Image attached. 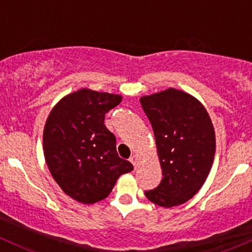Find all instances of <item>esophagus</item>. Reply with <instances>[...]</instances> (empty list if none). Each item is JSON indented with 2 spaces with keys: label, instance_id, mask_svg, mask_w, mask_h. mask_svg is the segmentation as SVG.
<instances>
[{
  "label": "esophagus",
  "instance_id": "1",
  "mask_svg": "<svg viewBox=\"0 0 252 252\" xmlns=\"http://www.w3.org/2000/svg\"><path fill=\"white\" fill-rule=\"evenodd\" d=\"M129 161L131 162V163L134 164V167H138V164H139V161H140V158H139L138 156H136V155H133V156L130 157V158H129Z\"/></svg>",
  "mask_w": 252,
  "mask_h": 252
}]
</instances>
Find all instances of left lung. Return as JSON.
<instances>
[{"instance_id":"8db88e82","label":"left lung","mask_w":252,"mask_h":252,"mask_svg":"<svg viewBox=\"0 0 252 252\" xmlns=\"http://www.w3.org/2000/svg\"><path fill=\"white\" fill-rule=\"evenodd\" d=\"M140 103L154 129L163 175L145 195L161 207L183 205L201 189L212 167L216 135L210 116L197 98L173 88L142 96Z\"/></svg>"}]
</instances>
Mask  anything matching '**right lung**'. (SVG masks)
Instances as JSON below:
<instances>
[{
	"mask_svg": "<svg viewBox=\"0 0 252 252\" xmlns=\"http://www.w3.org/2000/svg\"><path fill=\"white\" fill-rule=\"evenodd\" d=\"M121 95L80 89L61 98L44 128V155L51 175L69 197L84 205L106 199L122 174L134 169L116 150L103 124Z\"/></svg>",
	"mask_w": 252,
	"mask_h": 252,
	"instance_id": "1",
	"label": "right lung"
}]
</instances>
